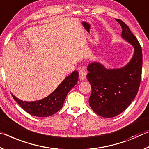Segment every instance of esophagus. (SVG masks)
<instances>
[{
    "label": "esophagus",
    "instance_id": "obj_1",
    "mask_svg": "<svg viewBox=\"0 0 149 149\" xmlns=\"http://www.w3.org/2000/svg\"><path fill=\"white\" fill-rule=\"evenodd\" d=\"M79 79L80 80H84L85 79H86V77L87 72H86V70L84 69H80L79 70Z\"/></svg>",
    "mask_w": 149,
    "mask_h": 149
}]
</instances>
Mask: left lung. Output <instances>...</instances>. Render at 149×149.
<instances>
[{"instance_id":"obj_1","label":"left lung","mask_w":149,"mask_h":149,"mask_svg":"<svg viewBox=\"0 0 149 149\" xmlns=\"http://www.w3.org/2000/svg\"><path fill=\"white\" fill-rule=\"evenodd\" d=\"M121 37L134 48L132 58L118 69H106L99 62L88 65L87 79L91 84L89 104L94 112L103 118H113L127 109L135 98L140 86L143 55L137 39L121 19Z\"/></svg>"}]
</instances>
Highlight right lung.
Returning <instances> with one entry per match:
<instances>
[{"label":"right lung","mask_w":149,"mask_h":149,"mask_svg":"<svg viewBox=\"0 0 149 149\" xmlns=\"http://www.w3.org/2000/svg\"><path fill=\"white\" fill-rule=\"evenodd\" d=\"M78 80L79 72L74 70L63 80L52 94L38 101L26 102L17 98L13 94L12 96L27 113L39 118H45L53 115L62 108L68 92L77 84Z\"/></svg>","instance_id":"1"}]
</instances>
